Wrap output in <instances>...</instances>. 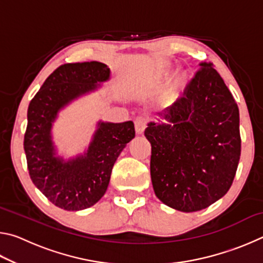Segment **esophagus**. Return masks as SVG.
I'll list each match as a JSON object with an SVG mask.
<instances>
[{
  "label": "esophagus",
  "mask_w": 263,
  "mask_h": 263,
  "mask_svg": "<svg viewBox=\"0 0 263 263\" xmlns=\"http://www.w3.org/2000/svg\"><path fill=\"white\" fill-rule=\"evenodd\" d=\"M147 126V119L144 116H138L135 119V127L137 133H142L145 130V127Z\"/></svg>",
  "instance_id": "esophagus-1"
}]
</instances>
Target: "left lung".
<instances>
[{"instance_id":"8db88e82","label":"left lung","mask_w":263,"mask_h":263,"mask_svg":"<svg viewBox=\"0 0 263 263\" xmlns=\"http://www.w3.org/2000/svg\"><path fill=\"white\" fill-rule=\"evenodd\" d=\"M184 94L151 122V179L157 197L179 211L210 206L228 193L237 173L241 138L239 109L211 62L199 64Z\"/></svg>"}]
</instances>
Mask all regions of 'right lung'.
Returning <instances> with one entry per match:
<instances>
[{
  "label": "right lung",
  "mask_w": 263,
  "mask_h": 263,
  "mask_svg": "<svg viewBox=\"0 0 263 263\" xmlns=\"http://www.w3.org/2000/svg\"><path fill=\"white\" fill-rule=\"evenodd\" d=\"M110 69L99 61L65 64L58 67L31 100L24 151L31 180L54 205L78 211L103 197L111 171L127 142L135 138V125L99 123L84 157L65 162L54 157L52 123L58 111L77 97L95 90L106 81Z\"/></svg>",
  "instance_id": "1"
}]
</instances>
